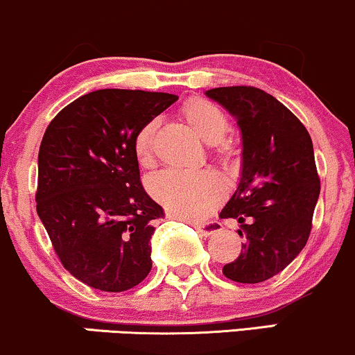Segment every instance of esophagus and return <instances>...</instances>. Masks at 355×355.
<instances>
[{"label":"esophagus","instance_id":"34e87169","mask_svg":"<svg viewBox=\"0 0 355 355\" xmlns=\"http://www.w3.org/2000/svg\"><path fill=\"white\" fill-rule=\"evenodd\" d=\"M192 225H194V229L198 230L199 234L202 235V237H209V235L216 234V232H218V230L222 229L220 222H217V220L204 222V224H192Z\"/></svg>","mask_w":355,"mask_h":355}]
</instances>
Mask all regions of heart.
Returning <instances> with one entry per match:
<instances>
[{
	"instance_id": "heart-1",
	"label": "heart",
	"mask_w": 355,
	"mask_h": 355,
	"mask_svg": "<svg viewBox=\"0 0 355 355\" xmlns=\"http://www.w3.org/2000/svg\"><path fill=\"white\" fill-rule=\"evenodd\" d=\"M181 115L204 143L214 144V153L220 161L232 159L235 153L234 141L225 138L229 118L218 105L205 98H192L181 108ZM157 123L148 121L138 130L133 139V150L141 168L155 164V135ZM153 196L173 216L200 220L214 211L222 198V184L209 171H164L151 181Z\"/></svg>"
}]
</instances>
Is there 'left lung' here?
<instances>
[{
  "mask_svg": "<svg viewBox=\"0 0 355 355\" xmlns=\"http://www.w3.org/2000/svg\"><path fill=\"white\" fill-rule=\"evenodd\" d=\"M205 95L235 116L242 133V173L220 218H237L245 243L222 273L261 283L286 268L311 234L321 191L311 137L282 102L255 87H218Z\"/></svg>",
  "mask_w": 355,
  "mask_h": 355,
  "instance_id": "left-lung-1",
  "label": "left lung"
}]
</instances>
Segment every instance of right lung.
Returning <instances> with one entry per match:
<instances>
[{
	"label": "right lung",
	"mask_w": 355,
	"mask_h": 355,
	"mask_svg": "<svg viewBox=\"0 0 355 355\" xmlns=\"http://www.w3.org/2000/svg\"><path fill=\"white\" fill-rule=\"evenodd\" d=\"M176 100L95 90L62 108L44 133L37 216L64 268L95 290L126 291L150 273V240L164 211L143 189L133 139Z\"/></svg>",
	"instance_id": "1"
}]
</instances>
